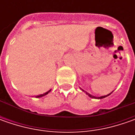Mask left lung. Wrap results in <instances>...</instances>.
Masks as SVG:
<instances>
[{
	"label": "left lung",
	"instance_id": "8db88e82",
	"mask_svg": "<svg viewBox=\"0 0 135 135\" xmlns=\"http://www.w3.org/2000/svg\"><path fill=\"white\" fill-rule=\"evenodd\" d=\"M86 94L88 95L89 96L90 98H98V99H101V98H105V97H107V96H109L111 93H110V94H108V95H103V96H101V97H95V96H93L91 95H90L89 93H87L86 92Z\"/></svg>",
	"mask_w": 135,
	"mask_h": 135
}]
</instances>
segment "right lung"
<instances>
[{
	"mask_svg": "<svg viewBox=\"0 0 135 135\" xmlns=\"http://www.w3.org/2000/svg\"><path fill=\"white\" fill-rule=\"evenodd\" d=\"M50 91H51V89L48 91H46V92H45V93H44V94H41V95H37V96H36V97H37V98H40V97H43V96H44V95H47V94L49 93Z\"/></svg>",
	"mask_w": 135,
	"mask_h": 135,
	"instance_id": "obj_1",
	"label": "right lung"
}]
</instances>
